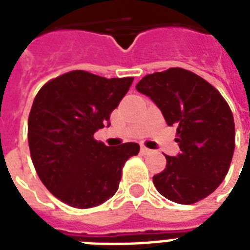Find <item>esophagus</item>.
<instances>
[{"label": "esophagus", "mask_w": 250, "mask_h": 250, "mask_svg": "<svg viewBox=\"0 0 250 250\" xmlns=\"http://www.w3.org/2000/svg\"><path fill=\"white\" fill-rule=\"evenodd\" d=\"M152 149H148L146 146H141V153H144V154H149V153H152Z\"/></svg>", "instance_id": "esophagus-1"}]
</instances>
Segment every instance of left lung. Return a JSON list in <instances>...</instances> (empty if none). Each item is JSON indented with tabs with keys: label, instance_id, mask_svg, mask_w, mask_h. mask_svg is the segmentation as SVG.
Here are the masks:
<instances>
[{
	"label": "left lung",
	"instance_id": "1",
	"mask_svg": "<svg viewBox=\"0 0 250 250\" xmlns=\"http://www.w3.org/2000/svg\"><path fill=\"white\" fill-rule=\"evenodd\" d=\"M136 89L152 98L167 125L176 127L180 154L166 156V168L153 176L157 190L183 205L208 197L232 161L235 123L229 104L201 76L180 67L144 76Z\"/></svg>",
	"mask_w": 250,
	"mask_h": 250
}]
</instances>
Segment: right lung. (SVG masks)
<instances>
[{
	"label": "right lung",
	"instance_id": "1",
	"mask_svg": "<svg viewBox=\"0 0 250 250\" xmlns=\"http://www.w3.org/2000/svg\"><path fill=\"white\" fill-rule=\"evenodd\" d=\"M133 78L106 79L74 70L49 80L33 100L28 144L39 178L53 196L89 209L115 194L125 161L140 146H106L93 137L128 92Z\"/></svg>",
	"mask_w": 250,
	"mask_h": 250
}]
</instances>
